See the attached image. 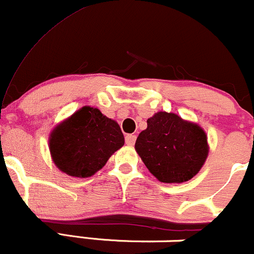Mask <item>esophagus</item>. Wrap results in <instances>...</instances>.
<instances>
[{"label":"esophagus","mask_w":254,"mask_h":254,"mask_svg":"<svg viewBox=\"0 0 254 254\" xmlns=\"http://www.w3.org/2000/svg\"><path fill=\"white\" fill-rule=\"evenodd\" d=\"M136 142V135H133V133H130V135H127L125 136V143L127 145H133Z\"/></svg>","instance_id":"obj_1"}]
</instances>
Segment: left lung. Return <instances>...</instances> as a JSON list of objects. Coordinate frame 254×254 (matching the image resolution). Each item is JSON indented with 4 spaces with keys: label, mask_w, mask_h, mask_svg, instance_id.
<instances>
[{
    "label": "left lung",
    "mask_w": 254,
    "mask_h": 254,
    "mask_svg": "<svg viewBox=\"0 0 254 254\" xmlns=\"http://www.w3.org/2000/svg\"><path fill=\"white\" fill-rule=\"evenodd\" d=\"M136 139L135 149L159 182H189L203 167L209 153L208 137L198 124L176 113L157 112Z\"/></svg>",
    "instance_id": "left-lung-1"
}]
</instances>
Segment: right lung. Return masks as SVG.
I'll list each match as a JSON object with an SVG mask.
<instances>
[{"label": "right lung", "mask_w": 254, "mask_h": 254, "mask_svg": "<svg viewBox=\"0 0 254 254\" xmlns=\"http://www.w3.org/2000/svg\"><path fill=\"white\" fill-rule=\"evenodd\" d=\"M124 145L118 123L95 107L83 106L52 130L49 148L58 170L70 177H92Z\"/></svg>", "instance_id": "1"}]
</instances>
